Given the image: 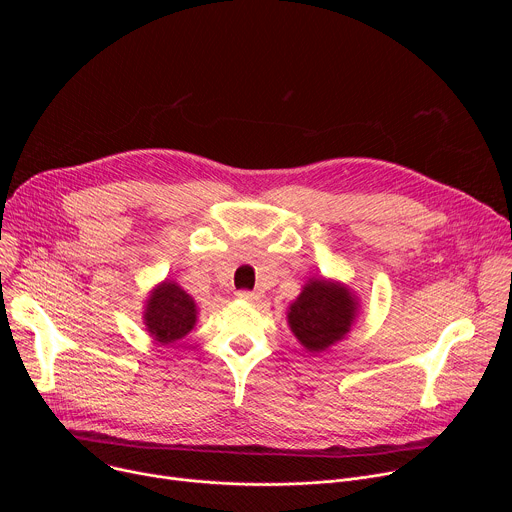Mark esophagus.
<instances>
[{"instance_id":"34e87169","label":"esophagus","mask_w":512,"mask_h":512,"mask_svg":"<svg viewBox=\"0 0 512 512\" xmlns=\"http://www.w3.org/2000/svg\"><path fill=\"white\" fill-rule=\"evenodd\" d=\"M237 298H241V300H245V302H253V300H257L259 296L255 294V291H251V289H239V291H237Z\"/></svg>"}]
</instances>
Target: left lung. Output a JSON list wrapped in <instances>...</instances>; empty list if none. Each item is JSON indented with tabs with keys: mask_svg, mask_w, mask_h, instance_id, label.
<instances>
[{
	"mask_svg": "<svg viewBox=\"0 0 512 512\" xmlns=\"http://www.w3.org/2000/svg\"><path fill=\"white\" fill-rule=\"evenodd\" d=\"M354 300L348 289L326 281H310L300 298L289 306V326L312 352H320L340 340L354 320Z\"/></svg>",
	"mask_w": 512,
	"mask_h": 512,
	"instance_id": "1",
	"label": "left lung"
}]
</instances>
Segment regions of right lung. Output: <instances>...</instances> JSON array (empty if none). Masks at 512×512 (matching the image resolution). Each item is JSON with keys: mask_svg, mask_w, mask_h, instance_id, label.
Here are the masks:
<instances>
[{"mask_svg": "<svg viewBox=\"0 0 512 512\" xmlns=\"http://www.w3.org/2000/svg\"><path fill=\"white\" fill-rule=\"evenodd\" d=\"M196 322L194 300L176 283H162L148 302L145 326L160 344L184 338Z\"/></svg>", "mask_w": 512, "mask_h": 512, "instance_id": "1", "label": "right lung"}]
</instances>
